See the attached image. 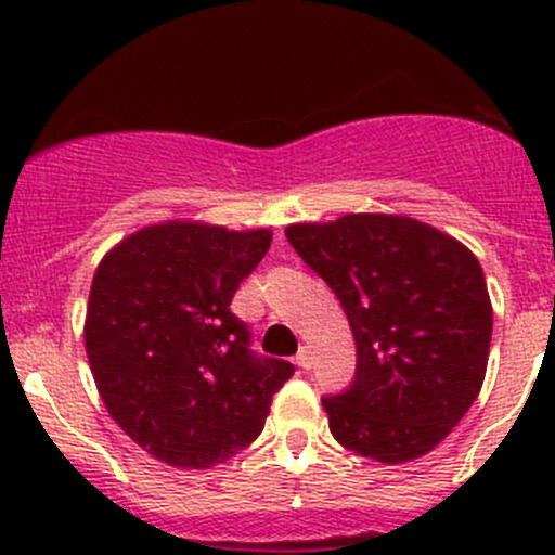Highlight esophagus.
Segmentation results:
<instances>
[{
	"label": "esophagus",
	"instance_id": "obj_1",
	"mask_svg": "<svg viewBox=\"0 0 555 555\" xmlns=\"http://www.w3.org/2000/svg\"><path fill=\"white\" fill-rule=\"evenodd\" d=\"M295 365L304 367V371H309V367L313 365V357H311V349H309V346H304V349L298 351V357H295Z\"/></svg>",
	"mask_w": 555,
	"mask_h": 555
}]
</instances>
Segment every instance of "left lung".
Listing matches in <instances>:
<instances>
[{
    "label": "left lung",
    "instance_id": "8db88e82",
    "mask_svg": "<svg viewBox=\"0 0 555 555\" xmlns=\"http://www.w3.org/2000/svg\"><path fill=\"white\" fill-rule=\"evenodd\" d=\"M284 236L354 333V384L322 400L333 438L384 464L433 451L486 378L494 313L478 257L427 222L376 211L295 222Z\"/></svg>",
    "mask_w": 555,
    "mask_h": 555
}]
</instances>
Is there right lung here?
<instances>
[{"mask_svg":"<svg viewBox=\"0 0 555 555\" xmlns=\"http://www.w3.org/2000/svg\"><path fill=\"white\" fill-rule=\"evenodd\" d=\"M273 233L166 220L112 246L93 273L86 351L117 427L153 459L209 469L255 443L295 367L249 351L231 300Z\"/></svg>","mask_w":555,"mask_h":555,"instance_id":"obj_1","label":"right lung"}]
</instances>
